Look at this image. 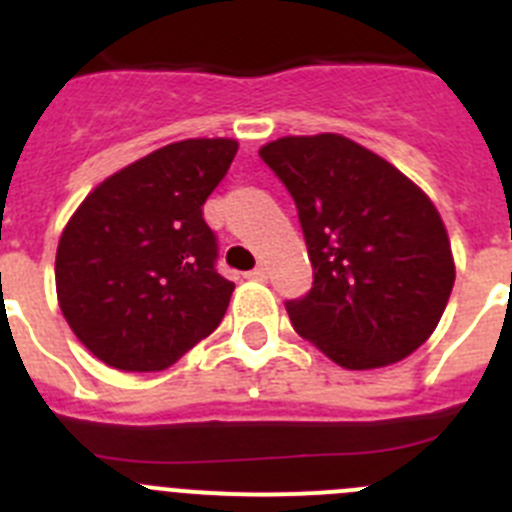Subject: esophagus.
Segmentation results:
<instances>
[{"mask_svg": "<svg viewBox=\"0 0 512 512\" xmlns=\"http://www.w3.org/2000/svg\"><path fill=\"white\" fill-rule=\"evenodd\" d=\"M266 274H269V271H266V266H256L253 271H248L246 279H253V282H264Z\"/></svg>", "mask_w": 512, "mask_h": 512, "instance_id": "1", "label": "esophagus"}]
</instances>
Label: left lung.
<instances>
[{"label":"left lung","mask_w":512,"mask_h":512,"mask_svg":"<svg viewBox=\"0 0 512 512\" xmlns=\"http://www.w3.org/2000/svg\"><path fill=\"white\" fill-rule=\"evenodd\" d=\"M297 205L312 289L289 300L302 338L343 369H379L423 346L456 269L428 194L336 133L287 135L259 151Z\"/></svg>","instance_id":"obj_1"}]
</instances>
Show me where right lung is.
I'll use <instances>...</instances> for the list:
<instances>
[{"mask_svg": "<svg viewBox=\"0 0 512 512\" xmlns=\"http://www.w3.org/2000/svg\"><path fill=\"white\" fill-rule=\"evenodd\" d=\"M238 143L189 138L107 176L71 215L56 251L63 318L120 372H161L220 325L235 284L217 274L202 205Z\"/></svg>", "mask_w": 512, "mask_h": 512, "instance_id": "obj_1", "label": "right lung"}]
</instances>
